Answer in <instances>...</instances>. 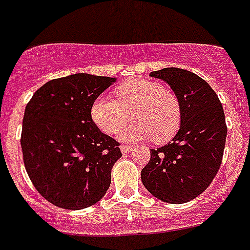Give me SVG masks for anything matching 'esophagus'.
<instances>
[{"instance_id":"obj_1","label":"esophagus","mask_w":250,"mask_h":250,"mask_svg":"<svg viewBox=\"0 0 250 250\" xmlns=\"http://www.w3.org/2000/svg\"><path fill=\"white\" fill-rule=\"evenodd\" d=\"M121 150L122 153H129L131 150H133V146H131V145H121Z\"/></svg>"}]
</instances>
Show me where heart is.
<instances>
[{
    "mask_svg": "<svg viewBox=\"0 0 250 250\" xmlns=\"http://www.w3.org/2000/svg\"><path fill=\"white\" fill-rule=\"evenodd\" d=\"M115 101L100 96L90 107L94 125L107 135L117 133L128 122L133 123L121 132L123 140H145L156 144L170 141L182 123V105L178 96L157 82L132 79L114 89Z\"/></svg>",
    "mask_w": 250,
    "mask_h": 250,
    "instance_id": "1",
    "label": "heart"
}]
</instances>
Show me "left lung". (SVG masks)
<instances>
[{
	"instance_id": "1",
	"label": "left lung",
	"mask_w": 250,
	"mask_h": 250,
	"mask_svg": "<svg viewBox=\"0 0 250 250\" xmlns=\"http://www.w3.org/2000/svg\"><path fill=\"white\" fill-rule=\"evenodd\" d=\"M150 76L178 96L182 123L171 143L150 149L141 182L161 201L184 204L201 194L219 170L227 137L225 111L211 86L193 72L167 67Z\"/></svg>"
}]
</instances>
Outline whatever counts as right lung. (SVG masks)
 Returning a JSON list of instances; mask_svg holds the SVG:
<instances>
[{"mask_svg": "<svg viewBox=\"0 0 250 250\" xmlns=\"http://www.w3.org/2000/svg\"><path fill=\"white\" fill-rule=\"evenodd\" d=\"M115 78L74 74L37 89L25 106L21 145L39 193L68 210L94 205L109 189L119 144L100 131L92 104Z\"/></svg>", "mask_w": 250, "mask_h": 250, "instance_id": "right-lung-1", "label": "right lung"}]
</instances>
